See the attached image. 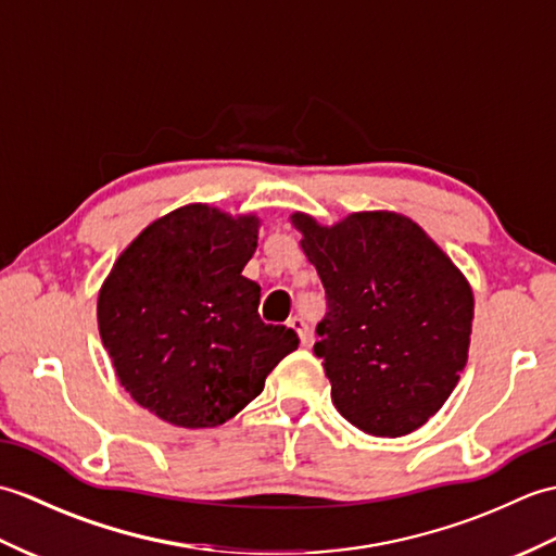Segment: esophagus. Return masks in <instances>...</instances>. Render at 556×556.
Segmentation results:
<instances>
[{
	"mask_svg": "<svg viewBox=\"0 0 556 556\" xmlns=\"http://www.w3.org/2000/svg\"><path fill=\"white\" fill-rule=\"evenodd\" d=\"M289 327L293 329V332H296L299 334V339H301V344L303 346H308L311 344V329H308V325H305V320H303V317H291V320H289Z\"/></svg>",
	"mask_w": 556,
	"mask_h": 556,
	"instance_id": "obj_1",
	"label": "esophagus"
}]
</instances>
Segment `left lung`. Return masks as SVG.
<instances>
[{
	"label": "left lung",
	"instance_id": "8db88e82",
	"mask_svg": "<svg viewBox=\"0 0 556 556\" xmlns=\"http://www.w3.org/2000/svg\"><path fill=\"white\" fill-rule=\"evenodd\" d=\"M327 293L317 325L337 410L375 437H404L444 406L466 368L473 289L406 215L351 212L325 227L293 212Z\"/></svg>",
	"mask_w": 556,
	"mask_h": 556
}]
</instances>
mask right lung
<instances>
[{"label":"right lung","instance_id":"obj_1","mask_svg":"<svg viewBox=\"0 0 556 556\" xmlns=\"http://www.w3.org/2000/svg\"><path fill=\"white\" fill-rule=\"evenodd\" d=\"M260 219L191 203L155 219L116 257L98 296V327L136 404L176 428H217L263 392L299 349L257 315L243 277Z\"/></svg>","mask_w":556,"mask_h":556}]
</instances>
